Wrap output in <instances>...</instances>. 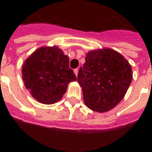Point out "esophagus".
Returning a JSON list of instances; mask_svg holds the SVG:
<instances>
[{"label":"esophagus","mask_w":152,"mask_h":152,"mask_svg":"<svg viewBox=\"0 0 152 152\" xmlns=\"http://www.w3.org/2000/svg\"><path fill=\"white\" fill-rule=\"evenodd\" d=\"M78 72H79V69H74V73L76 74V76H77V75H78Z\"/></svg>","instance_id":"1"}]
</instances>
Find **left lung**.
I'll use <instances>...</instances> for the list:
<instances>
[{"label":"left lung","mask_w":152,"mask_h":152,"mask_svg":"<svg viewBox=\"0 0 152 152\" xmlns=\"http://www.w3.org/2000/svg\"><path fill=\"white\" fill-rule=\"evenodd\" d=\"M85 61L77 76L85 105L99 113L109 111L121 101L132 82L131 65L111 49L90 51Z\"/></svg>","instance_id":"left-lung-1"}]
</instances>
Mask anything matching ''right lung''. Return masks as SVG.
Returning a JSON list of instances; mask_svg holds the SVG:
<instances>
[{
    "instance_id": "obj_1",
    "label": "right lung",
    "mask_w": 152,
    "mask_h": 152,
    "mask_svg": "<svg viewBox=\"0 0 152 152\" xmlns=\"http://www.w3.org/2000/svg\"><path fill=\"white\" fill-rule=\"evenodd\" d=\"M23 80L33 97L43 104L59 101L70 82L76 80L69 58L57 46L41 47L26 61Z\"/></svg>"
}]
</instances>
